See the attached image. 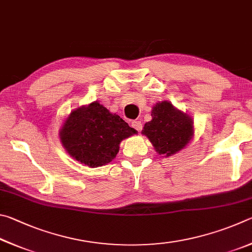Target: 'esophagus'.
<instances>
[{"instance_id":"obj_1","label":"esophagus","mask_w":252,"mask_h":252,"mask_svg":"<svg viewBox=\"0 0 252 252\" xmlns=\"http://www.w3.org/2000/svg\"><path fill=\"white\" fill-rule=\"evenodd\" d=\"M131 127H133V128H135L137 131H140L143 129V124L140 121H134L133 123H131Z\"/></svg>"}]
</instances>
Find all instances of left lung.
Here are the masks:
<instances>
[{
    "instance_id": "8db88e82",
    "label": "left lung",
    "mask_w": 252,
    "mask_h": 252,
    "mask_svg": "<svg viewBox=\"0 0 252 252\" xmlns=\"http://www.w3.org/2000/svg\"><path fill=\"white\" fill-rule=\"evenodd\" d=\"M142 134L149 139L157 154L170 157L183 151L195 134L193 119L168 100L153 106L152 121L145 124Z\"/></svg>"
}]
</instances>
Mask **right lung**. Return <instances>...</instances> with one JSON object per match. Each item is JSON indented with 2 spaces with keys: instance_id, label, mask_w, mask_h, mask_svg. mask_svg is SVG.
<instances>
[{
  "instance_id": "right-lung-1",
  "label": "right lung",
  "mask_w": 252,
  "mask_h": 252,
  "mask_svg": "<svg viewBox=\"0 0 252 252\" xmlns=\"http://www.w3.org/2000/svg\"><path fill=\"white\" fill-rule=\"evenodd\" d=\"M135 134L137 130L97 100L73 109L59 131L68 155L91 168L107 165L116 157L122 140Z\"/></svg>"
}]
</instances>
